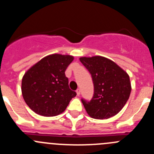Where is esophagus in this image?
Here are the masks:
<instances>
[{
  "instance_id": "1",
  "label": "esophagus",
  "mask_w": 154,
  "mask_h": 154,
  "mask_svg": "<svg viewBox=\"0 0 154 154\" xmlns=\"http://www.w3.org/2000/svg\"><path fill=\"white\" fill-rule=\"evenodd\" d=\"M76 92H77V95L79 96L80 94V88H77V91H76Z\"/></svg>"
}]
</instances>
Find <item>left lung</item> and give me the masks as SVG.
I'll return each mask as SVG.
<instances>
[{
	"label": "left lung",
	"mask_w": 154,
	"mask_h": 154,
	"mask_svg": "<svg viewBox=\"0 0 154 154\" xmlns=\"http://www.w3.org/2000/svg\"><path fill=\"white\" fill-rule=\"evenodd\" d=\"M80 60L91 74L94 84L91 100L81 99L88 116L95 119L116 116L125 106L131 92L129 75L105 57H81Z\"/></svg>",
	"instance_id": "obj_1"
}]
</instances>
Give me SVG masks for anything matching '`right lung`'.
<instances>
[{
  "instance_id": "1",
  "label": "right lung",
  "mask_w": 154,
  "mask_h": 154,
  "mask_svg": "<svg viewBox=\"0 0 154 154\" xmlns=\"http://www.w3.org/2000/svg\"><path fill=\"white\" fill-rule=\"evenodd\" d=\"M70 55L51 54L42 59L24 74L21 91L24 101L37 114L46 117L63 112L77 95L68 86L65 74L73 61Z\"/></svg>"
}]
</instances>
